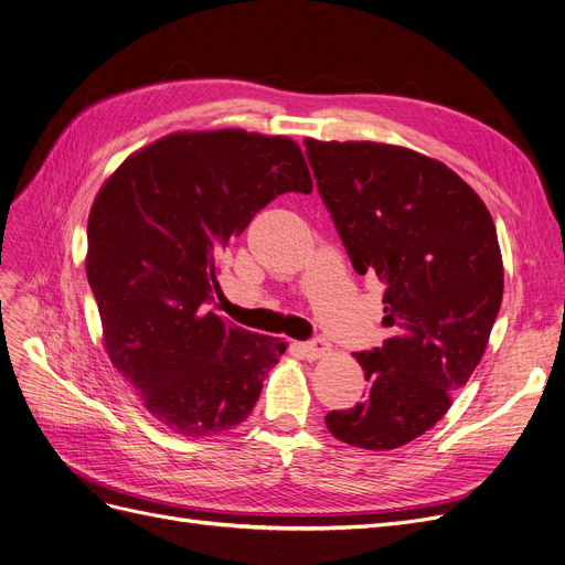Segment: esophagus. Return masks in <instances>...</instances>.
Instances as JSON below:
<instances>
[{
    "instance_id": "34e87169",
    "label": "esophagus",
    "mask_w": 565,
    "mask_h": 565,
    "mask_svg": "<svg viewBox=\"0 0 565 565\" xmlns=\"http://www.w3.org/2000/svg\"><path fill=\"white\" fill-rule=\"evenodd\" d=\"M301 350H303V354L308 359H320V356H324L329 352V343L324 341V338H312V341L301 345Z\"/></svg>"
}]
</instances>
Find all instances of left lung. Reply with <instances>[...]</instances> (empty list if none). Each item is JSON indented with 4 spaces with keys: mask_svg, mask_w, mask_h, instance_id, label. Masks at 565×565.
Segmentation results:
<instances>
[{
    "mask_svg": "<svg viewBox=\"0 0 565 565\" xmlns=\"http://www.w3.org/2000/svg\"><path fill=\"white\" fill-rule=\"evenodd\" d=\"M306 154L354 270L387 285V341L354 352L369 394L324 422L385 452L428 431L480 364L503 301L499 236L476 190L422 152L306 139Z\"/></svg>",
    "mask_w": 565,
    "mask_h": 565,
    "instance_id": "1",
    "label": "left lung"
}]
</instances>
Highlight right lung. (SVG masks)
Masks as SVG:
<instances>
[{"label":"right lung","instance_id":"right-lung-1","mask_svg":"<svg viewBox=\"0 0 565 565\" xmlns=\"http://www.w3.org/2000/svg\"><path fill=\"white\" fill-rule=\"evenodd\" d=\"M285 192H312L301 148L245 129L175 131L129 154L87 217V282L110 364L173 434L253 413L287 343L222 320L217 253Z\"/></svg>","mask_w":565,"mask_h":565}]
</instances>
